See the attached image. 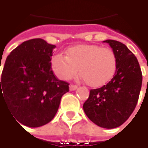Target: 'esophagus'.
Listing matches in <instances>:
<instances>
[{"instance_id": "esophagus-1", "label": "esophagus", "mask_w": 148, "mask_h": 148, "mask_svg": "<svg viewBox=\"0 0 148 148\" xmlns=\"http://www.w3.org/2000/svg\"><path fill=\"white\" fill-rule=\"evenodd\" d=\"M77 88V85H73V84H71L70 85V90L71 91H74V90H76Z\"/></svg>"}]
</instances>
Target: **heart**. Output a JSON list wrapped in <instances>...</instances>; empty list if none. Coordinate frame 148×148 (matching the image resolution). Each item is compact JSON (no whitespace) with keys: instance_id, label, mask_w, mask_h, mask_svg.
Instances as JSON below:
<instances>
[{"instance_id":"heart-1","label":"heart","mask_w":148,"mask_h":148,"mask_svg":"<svg viewBox=\"0 0 148 148\" xmlns=\"http://www.w3.org/2000/svg\"><path fill=\"white\" fill-rule=\"evenodd\" d=\"M51 67L60 79L69 80L77 71L91 87H101L110 82L117 68L114 51L98 45H79L70 47L66 56L56 54L51 58Z\"/></svg>"}]
</instances>
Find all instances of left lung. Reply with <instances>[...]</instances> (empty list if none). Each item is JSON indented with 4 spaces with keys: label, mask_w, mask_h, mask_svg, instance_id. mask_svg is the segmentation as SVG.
Segmentation results:
<instances>
[{
    "label": "left lung",
    "mask_w": 148,
    "mask_h": 148,
    "mask_svg": "<svg viewBox=\"0 0 148 148\" xmlns=\"http://www.w3.org/2000/svg\"><path fill=\"white\" fill-rule=\"evenodd\" d=\"M117 57L113 78L100 88L90 90L83 103L86 115L97 125L113 129L121 125L131 116L139 99L143 74L135 55L124 44L107 39Z\"/></svg>",
    "instance_id": "obj_1"
}]
</instances>
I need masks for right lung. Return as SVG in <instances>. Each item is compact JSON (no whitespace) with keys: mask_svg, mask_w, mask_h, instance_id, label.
<instances>
[{"mask_svg":"<svg viewBox=\"0 0 148 148\" xmlns=\"http://www.w3.org/2000/svg\"><path fill=\"white\" fill-rule=\"evenodd\" d=\"M55 48L42 38L27 40L11 52L3 66L0 102L4 100L16 121L28 127L51 121L69 91L68 82L59 80L51 68Z\"/></svg>","mask_w":148,"mask_h":148,"instance_id":"right-lung-1","label":"right lung"}]
</instances>
